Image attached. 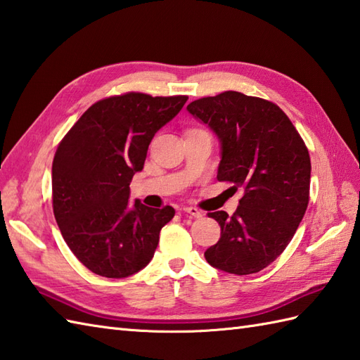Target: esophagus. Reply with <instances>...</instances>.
Returning a JSON list of instances; mask_svg holds the SVG:
<instances>
[{"label":"esophagus","mask_w":360,"mask_h":360,"mask_svg":"<svg viewBox=\"0 0 360 360\" xmlns=\"http://www.w3.org/2000/svg\"><path fill=\"white\" fill-rule=\"evenodd\" d=\"M182 213H186V215H190L193 218H201L202 217V212L198 207H184V209H182Z\"/></svg>","instance_id":"obj_1"}]
</instances>
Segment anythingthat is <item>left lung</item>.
Instances as JSON below:
<instances>
[{
    "label": "left lung",
    "instance_id": "8db88e82",
    "mask_svg": "<svg viewBox=\"0 0 360 360\" xmlns=\"http://www.w3.org/2000/svg\"><path fill=\"white\" fill-rule=\"evenodd\" d=\"M187 111L218 137V181L244 192L232 217L209 213L221 226V238L204 257L229 274L259 272L286 249L307 212V145L277 105L236 91L198 98Z\"/></svg>",
    "mask_w": 360,
    "mask_h": 360
}]
</instances>
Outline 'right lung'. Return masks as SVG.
Masks as SVG:
<instances>
[{"label": "right lung", "instance_id": "obj_1", "mask_svg": "<svg viewBox=\"0 0 360 360\" xmlns=\"http://www.w3.org/2000/svg\"><path fill=\"white\" fill-rule=\"evenodd\" d=\"M187 96L128 93L83 112L52 162L53 215L72 254L89 271L125 278L150 263L159 232L174 209L129 202V182L142 172L148 145Z\"/></svg>", "mask_w": 360, "mask_h": 360}]
</instances>
